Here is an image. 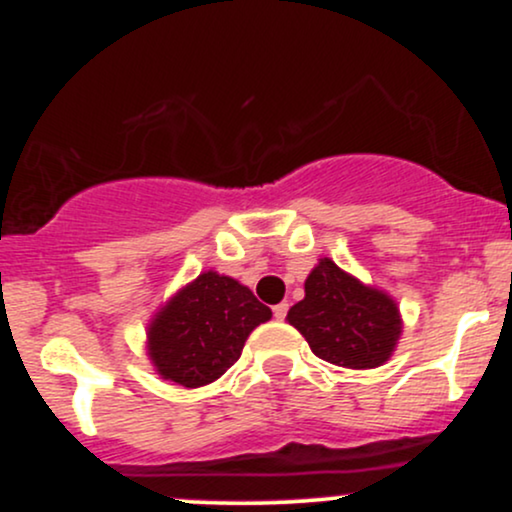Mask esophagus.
<instances>
[{"instance_id":"34e87169","label":"esophagus","mask_w":512,"mask_h":512,"mask_svg":"<svg viewBox=\"0 0 512 512\" xmlns=\"http://www.w3.org/2000/svg\"><path fill=\"white\" fill-rule=\"evenodd\" d=\"M272 313H274L276 320H284L286 313H289V303H279V305H274Z\"/></svg>"}]
</instances>
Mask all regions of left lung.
<instances>
[{"mask_svg":"<svg viewBox=\"0 0 512 512\" xmlns=\"http://www.w3.org/2000/svg\"><path fill=\"white\" fill-rule=\"evenodd\" d=\"M289 322L317 358L344 368L383 366L402 330L390 296L363 286L327 257L305 279V298L289 310Z\"/></svg>","mask_w":512,"mask_h":512,"instance_id":"8db88e82","label":"left lung"}]
</instances>
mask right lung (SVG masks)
I'll use <instances>...</instances> for the list:
<instances>
[{
	"label": "right lung",
	"instance_id": "right-lung-1",
	"mask_svg": "<svg viewBox=\"0 0 512 512\" xmlns=\"http://www.w3.org/2000/svg\"><path fill=\"white\" fill-rule=\"evenodd\" d=\"M272 310L248 286L216 272L199 274L149 327L158 373L182 387L214 383L240 358L245 339Z\"/></svg>",
	"mask_w": 512,
	"mask_h": 512
}]
</instances>
